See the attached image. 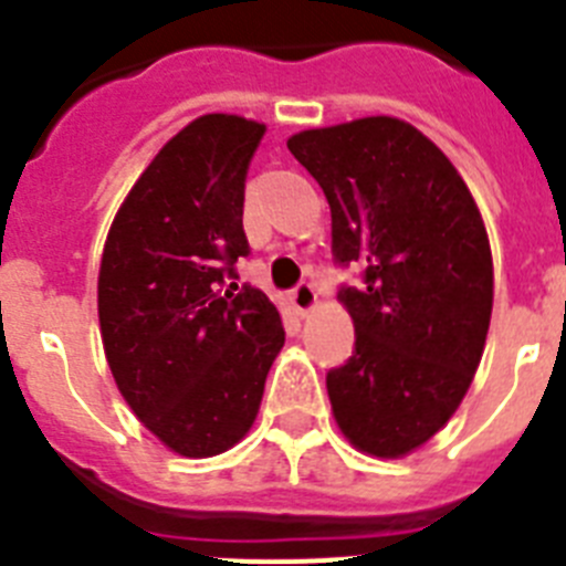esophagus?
I'll list each match as a JSON object with an SVG mask.
<instances>
[{"mask_svg":"<svg viewBox=\"0 0 566 566\" xmlns=\"http://www.w3.org/2000/svg\"><path fill=\"white\" fill-rule=\"evenodd\" d=\"M292 303L294 308H297L300 317H308V312L317 306V289H314L312 283H300V286L292 292Z\"/></svg>","mask_w":566,"mask_h":566,"instance_id":"1","label":"esophagus"}]
</instances>
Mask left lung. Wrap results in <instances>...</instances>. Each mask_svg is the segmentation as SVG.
I'll use <instances>...</instances> for the list:
<instances>
[{
	"label": "left lung",
	"instance_id": "left-lung-1",
	"mask_svg": "<svg viewBox=\"0 0 566 566\" xmlns=\"http://www.w3.org/2000/svg\"><path fill=\"white\" fill-rule=\"evenodd\" d=\"M286 144L326 192L334 258L365 269L363 289L339 292L357 343L326 377L334 422L368 457H408L457 413L482 359L493 312L482 212L451 158L394 115Z\"/></svg>",
	"mask_w": 566,
	"mask_h": 566
}]
</instances>
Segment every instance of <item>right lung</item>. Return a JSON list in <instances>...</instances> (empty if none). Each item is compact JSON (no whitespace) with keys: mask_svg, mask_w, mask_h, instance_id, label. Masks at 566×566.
I'll use <instances>...</instances> for the list:
<instances>
[{"mask_svg":"<svg viewBox=\"0 0 566 566\" xmlns=\"http://www.w3.org/2000/svg\"><path fill=\"white\" fill-rule=\"evenodd\" d=\"M263 133L243 115H198L158 149L104 240L98 326L109 371L144 428L187 459L247 437L286 343L266 294L223 289L249 254L243 187Z\"/></svg>","mask_w":566,"mask_h":566,"instance_id":"right-lung-1","label":"right lung"}]
</instances>
